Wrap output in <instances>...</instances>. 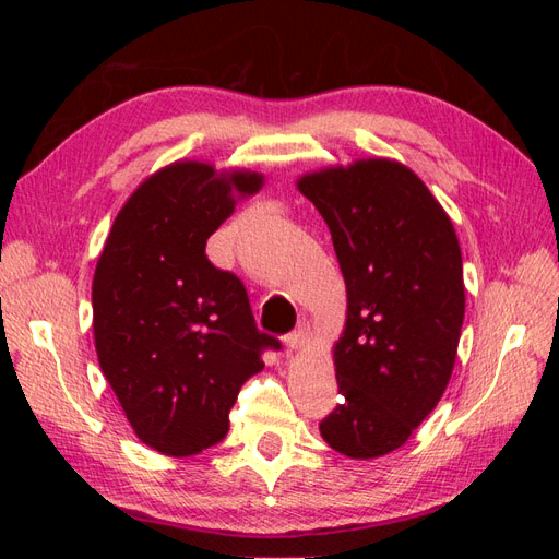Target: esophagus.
Instances as JSON below:
<instances>
[{
  "instance_id": "1",
  "label": "esophagus",
  "mask_w": 559,
  "mask_h": 559,
  "mask_svg": "<svg viewBox=\"0 0 559 559\" xmlns=\"http://www.w3.org/2000/svg\"><path fill=\"white\" fill-rule=\"evenodd\" d=\"M308 341H310V326L308 324H298L292 333H286V337H284L286 347L294 349V352L300 349V347H306Z\"/></svg>"
}]
</instances>
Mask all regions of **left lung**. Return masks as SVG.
Returning <instances> with one entry per match:
<instances>
[{
  "instance_id": "left-lung-1",
  "label": "left lung",
  "mask_w": 559,
  "mask_h": 559,
  "mask_svg": "<svg viewBox=\"0 0 559 559\" xmlns=\"http://www.w3.org/2000/svg\"><path fill=\"white\" fill-rule=\"evenodd\" d=\"M324 216L347 286L333 347L343 401L321 438L352 460L401 448L450 382L464 324L462 249L445 210L413 170L386 158L298 179Z\"/></svg>"
}]
</instances>
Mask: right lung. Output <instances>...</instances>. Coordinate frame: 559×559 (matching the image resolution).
Instances as JSON below:
<instances>
[{
	"label": "right lung",
	"mask_w": 559,
	"mask_h": 559,
	"mask_svg": "<svg viewBox=\"0 0 559 559\" xmlns=\"http://www.w3.org/2000/svg\"><path fill=\"white\" fill-rule=\"evenodd\" d=\"M259 173L216 175L179 160L151 175L118 212L93 277L99 368L142 443L191 456L224 441L240 386L280 349L261 333L238 275L207 259L210 235Z\"/></svg>",
	"instance_id": "obj_1"
}]
</instances>
